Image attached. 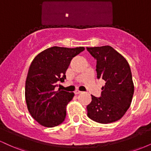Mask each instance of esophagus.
<instances>
[{
    "instance_id": "34e87169",
    "label": "esophagus",
    "mask_w": 151,
    "mask_h": 151,
    "mask_svg": "<svg viewBox=\"0 0 151 151\" xmlns=\"http://www.w3.org/2000/svg\"><path fill=\"white\" fill-rule=\"evenodd\" d=\"M81 93V91H79V90H76V91H74V93H75V94H79V93Z\"/></svg>"
}]
</instances>
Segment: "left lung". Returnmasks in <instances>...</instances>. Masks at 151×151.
<instances>
[{
    "label": "left lung",
    "instance_id": "8db88e82",
    "mask_svg": "<svg viewBox=\"0 0 151 151\" xmlns=\"http://www.w3.org/2000/svg\"><path fill=\"white\" fill-rule=\"evenodd\" d=\"M86 50L96 60L97 78L106 81L100 97L91 95V102L86 106L88 117L100 124L116 121L129 109L134 92L130 66L111 46L86 47Z\"/></svg>",
    "mask_w": 151,
    "mask_h": 151
}]
</instances>
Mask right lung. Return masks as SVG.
Instances as JSON below:
<instances>
[{
  "instance_id": "add662e5",
  "label": "right lung",
  "mask_w": 151,
  "mask_h": 151,
  "mask_svg": "<svg viewBox=\"0 0 151 151\" xmlns=\"http://www.w3.org/2000/svg\"><path fill=\"white\" fill-rule=\"evenodd\" d=\"M84 47H52L39 53L29 68L25 81V101L30 115L45 127L61 124L66 117V106L73 92L55 91L59 81L66 79L71 60Z\"/></svg>"
}]
</instances>
